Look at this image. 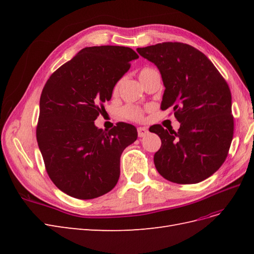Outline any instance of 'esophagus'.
<instances>
[{
  "instance_id": "34e87169",
  "label": "esophagus",
  "mask_w": 254,
  "mask_h": 254,
  "mask_svg": "<svg viewBox=\"0 0 254 254\" xmlns=\"http://www.w3.org/2000/svg\"><path fill=\"white\" fill-rule=\"evenodd\" d=\"M146 134H148V129L147 128H146V127H139V128H137V135H139L140 137H143Z\"/></svg>"
}]
</instances>
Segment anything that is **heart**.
<instances>
[{
	"label": "heart",
	"mask_w": 254,
	"mask_h": 254,
	"mask_svg": "<svg viewBox=\"0 0 254 254\" xmlns=\"http://www.w3.org/2000/svg\"><path fill=\"white\" fill-rule=\"evenodd\" d=\"M153 71H156V70H153V68H151V67L143 68V70L140 72V80H142L144 77H146V76ZM122 114H123V117H125L126 119L132 120V121H140L143 117L142 110L134 106H127V107H125V108H123Z\"/></svg>",
	"instance_id": "heart-1"
}]
</instances>
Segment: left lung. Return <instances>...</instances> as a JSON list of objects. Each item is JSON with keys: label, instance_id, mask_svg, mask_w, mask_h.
<instances>
[{"label": "left lung", "instance_id": "obj_1", "mask_svg": "<svg viewBox=\"0 0 254 254\" xmlns=\"http://www.w3.org/2000/svg\"><path fill=\"white\" fill-rule=\"evenodd\" d=\"M159 68L165 87L161 109L172 108L178 131L149 128L161 139L153 162L163 178L179 184L209 178L225 162L233 139L228 83L203 53L189 44L163 42L136 49Z\"/></svg>", "mask_w": 254, "mask_h": 254}]
</instances>
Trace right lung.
<instances>
[{
	"mask_svg": "<svg viewBox=\"0 0 254 254\" xmlns=\"http://www.w3.org/2000/svg\"><path fill=\"white\" fill-rule=\"evenodd\" d=\"M137 58L125 47L84 48L45 83L37 142L51 180L64 194L87 200L117 186L121 155L136 140V128L119 123L108 131L94 121Z\"/></svg>",
	"mask_w": 254,
	"mask_h": 254,
	"instance_id": "add662e5",
	"label": "right lung"
}]
</instances>
